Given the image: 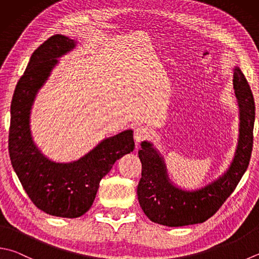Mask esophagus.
Here are the masks:
<instances>
[{
    "instance_id": "obj_1",
    "label": "esophagus",
    "mask_w": 259,
    "mask_h": 259,
    "mask_svg": "<svg viewBox=\"0 0 259 259\" xmlns=\"http://www.w3.org/2000/svg\"><path fill=\"white\" fill-rule=\"evenodd\" d=\"M151 135V130L146 126H139L134 131V139L136 142H141V141L149 139Z\"/></svg>"
}]
</instances>
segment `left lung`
Returning a JSON list of instances; mask_svg holds the SVG:
<instances>
[{"label":"left lung","instance_id":"8db88e82","mask_svg":"<svg viewBox=\"0 0 259 259\" xmlns=\"http://www.w3.org/2000/svg\"><path fill=\"white\" fill-rule=\"evenodd\" d=\"M233 71V88L240 109V133L235 158L222 177L193 192L180 189L170 182L163 158L152 143H141L139 158L142 177L138 185V197L145 215L152 222L167 227L205 222L227 201L246 172L253 143L255 101L241 70L235 67Z\"/></svg>","mask_w":259,"mask_h":259}]
</instances>
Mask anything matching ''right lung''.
<instances>
[{
	"instance_id": "add662e5",
	"label": "right lung",
	"mask_w": 259,
	"mask_h": 259,
	"mask_svg": "<svg viewBox=\"0 0 259 259\" xmlns=\"http://www.w3.org/2000/svg\"><path fill=\"white\" fill-rule=\"evenodd\" d=\"M74 47L73 39L54 35L32 53L14 90L9 130L10 159L29 198L47 214L70 219L83 215L91 207L100 180L135 146L133 131L127 130L101 141L77 161L58 163L33 143L29 125L32 102L57 64L56 58Z\"/></svg>"
}]
</instances>
